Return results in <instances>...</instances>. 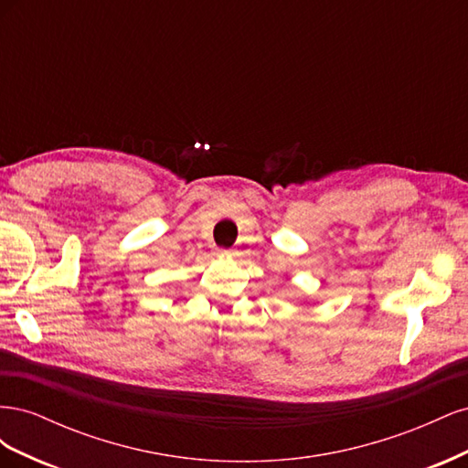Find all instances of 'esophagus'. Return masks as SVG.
Returning a JSON list of instances; mask_svg holds the SVG:
<instances>
[{"instance_id": "obj_1", "label": "esophagus", "mask_w": 468, "mask_h": 468, "mask_svg": "<svg viewBox=\"0 0 468 468\" xmlns=\"http://www.w3.org/2000/svg\"><path fill=\"white\" fill-rule=\"evenodd\" d=\"M218 256H234V250H218Z\"/></svg>"}]
</instances>
